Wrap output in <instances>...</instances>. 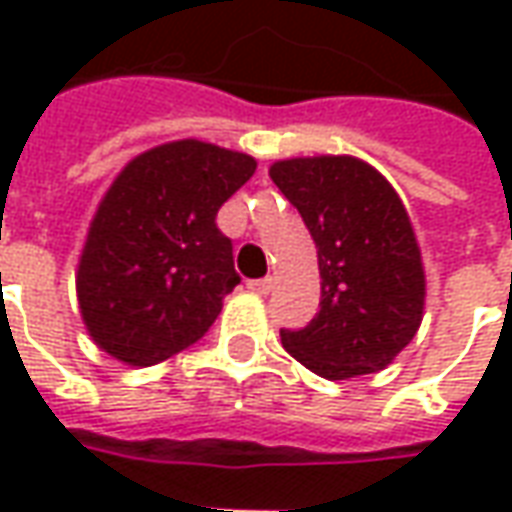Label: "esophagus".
I'll return each instance as SVG.
<instances>
[{"label": "esophagus", "mask_w": 512, "mask_h": 512, "mask_svg": "<svg viewBox=\"0 0 512 512\" xmlns=\"http://www.w3.org/2000/svg\"><path fill=\"white\" fill-rule=\"evenodd\" d=\"M271 285H274V280H271V277L246 282V288H249V291H255V293H268V291H271Z\"/></svg>", "instance_id": "obj_1"}]
</instances>
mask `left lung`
<instances>
[{"mask_svg":"<svg viewBox=\"0 0 512 512\" xmlns=\"http://www.w3.org/2000/svg\"><path fill=\"white\" fill-rule=\"evenodd\" d=\"M268 174L313 235L321 274L316 318L305 330H282V346L324 380L382 371L413 341L427 299L402 199L352 155L277 160Z\"/></svg>","mask_w":512,"mask_h":512,"instance_id":"1","label":"left lung"}]
</instances>
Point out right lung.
Returning a JSON list of instances; mask_svg holds the SVG:
<instances>
[{"label": "right lung", "mask_w": 512, "mask_h": 512, "mask_svg": "<svg viewBox=\"0 0 512 512\" xmlns=\"http://www.w3.org/2000/svg\"><path fill=\"white\" fill-rule=\"evenodd\" d=\"M255 169L252 155L182 138L119 171L77 266L82 324L102 352L155 366L210 330L241 282L216 213Z\"/></svg>", "instance_id": "add662e5"}]
</instances>
